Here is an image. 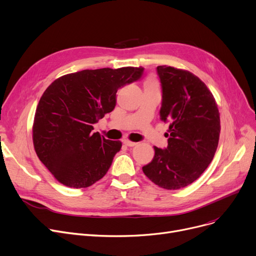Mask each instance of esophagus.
I'll use <instances>...</instances> for the list:
<instances>
[{
    "instance_id": "obj_1",
    "label": "esophagus",
    "mask_w": 256,
    "mask_h": 256,
    "mask_svg": "<svg viewBox=\"0 0 256 256\" xmlns=\"http://www.w3.org/2000/svg\"><path fill=\"white\" fill-rule=\"evenodd\" d=\"M124 144H126L128 147H132V146H136L137 145L136 142H132V141H130V140H124Z\"/></svg>"
}]
</instances>
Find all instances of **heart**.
I'll use <instances>...</instances> for the list:
<instances>
[{"instance_id": "obj_1", "label": "heart", "mask_w": 256, "mask_h": 256, "mask_svg": "<svg viewBox=\"0 0 256 256\" xmlns=\"http://www.w3.org/2000/svg\"><path fill=\"white\" fill-rule=\"evenodd\" d=\"M145 87H158V82L154 78H148L145 82Z\"/></svg>"}]
</instances>
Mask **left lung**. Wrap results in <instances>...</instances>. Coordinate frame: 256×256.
Returning <instances> with one entry per match:
<instances>
[{
    "mask_svg": "<svg viewBox=\"0 0 256 256\" xmlns=\"http://www.w3.org/2000/svg\"><path fill=\"white\" fill-rule=\"evenodd\" d=\"M162 84L160 119L168 121V146H154V156L142 167L145 176L166 190L189 186L208 167L217 150L220 113L212 93L198 76L176 67H156Z\"/></svg>",
    "mask_w": 256,
    "mask_h": 256,
    "instance_id": "left-lung-1",
    "label": "left lung"
}]
</instances>
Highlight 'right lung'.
<instances>
[{"label": "right lung", "instance_id": "obj_1", "mask_svg": "<svg viewBox=\"0 0 256 256\" xmlns=\"http://www.w3.org/2000/svg\"><path fill=\"white\" fill-rule=\"evenodd\" d=\"M143 67L85 70L58 78L37 104L32 128L36 154L60 184L87 188L102 178L122 143L92 132L113 111L120 87L137 80Z\"/></svg>", "mask_w": 256, "mask_h": 256}]
</instances>
